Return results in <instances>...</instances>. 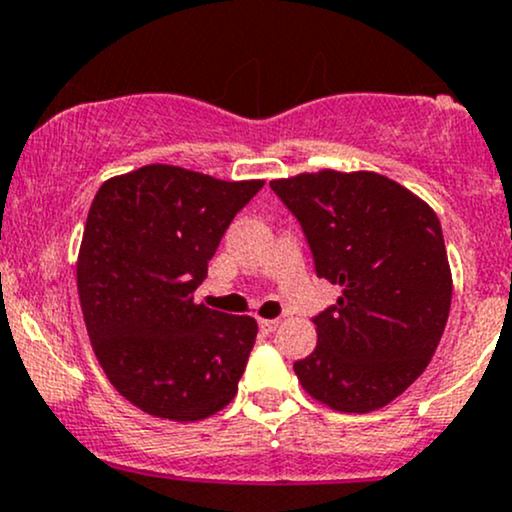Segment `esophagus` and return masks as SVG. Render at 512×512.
<instances>
[{"label":"esophagus","mask_w":512,"mask_h":512,"mask_svg":"<svg viewBox=\"0 0 512 512\" xmlns=\"http://www.w3.org/2000/svg\"><path fill=\"white\" fill-rule=\"evenodd\" d=\"M257 325H260V332L272 334L276 327H279V320H264V317H260V320H257Z\"/></svg>","instance_id":"obj_1"}]
</instances>
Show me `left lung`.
I'll use <instances>...</instances> for the list:
<instances>
[{"instance_id":"8db88e82","label":"left lung","mask_w":512,"mask_h":512,"mask_svg":"<svg viewBox=\"0 0 512 512\" xmlns=\"http://www.w3.org/2000/svg\"><path fill=\"white\" fill-rule=\"evenodd\" d=\"M269 187L301 223L317 276L342 286L313 317L315 351L293 363L303 390L346 414L385 407L424 373L448 322L452 274L436 211L370 170Z\"/></svg>"}]
</instances>
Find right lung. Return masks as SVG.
Here are the masks:
<instances>
[{
  "instance_id": "obj_1",
  "label": "right lung",
  "mask_w": 512,
  "mask_h": 512,
  "mask_svg": "<svg viewBox=\"0 0 512 512\" xmlns=\"http://www.w3.org/2000/svg\"><path fill=\"white\" fill-rule=\"evenodd\" d=\"M262 185L151 163L93 197L76 260L81 313L110 385L146 414L202 421L236 397L257 322L195 303V289Z\"/></svg>"
}]
</instances>
